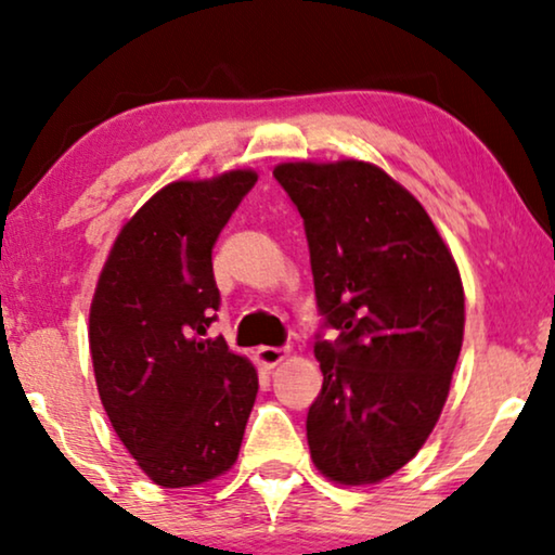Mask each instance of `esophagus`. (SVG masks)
Segmentation results:
<instances>
[{"label":"esophagus","instance_id":"obj_1","mask_svg":"<svg viewBox=\"0 0 555 555\" xmlns=\"http://www.w3.org/2000/svg\"><path fill=\"white\" fill-rule=\"evenodd\" d=\"M255 359H257V363H260V366H264V369H275L278 363H283V361L287 359V351H285V348L262 346V348H257V351H255Z\"/></svg>","mask_w":555,"mask_h":555}]
</instances>
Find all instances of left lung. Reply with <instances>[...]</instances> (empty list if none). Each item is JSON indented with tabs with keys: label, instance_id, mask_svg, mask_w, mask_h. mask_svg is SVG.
Instances as JSON below:
<instances>
[{
	"label": "left lung",
	"instance_id": "8db88e82",
	"mask_svg": "<svg viewBox=\"0 0 555 555\" xmlns=\"http://www.w3.org/2000/svg\"><path fill=\"white\" fill-rule=\"evenodd\" d=\"M272 173L300 211L318 308L338 331L315 344L310 457L331 482L376 485L422 450L444 409L465 336L457 262L382 166L285 162Z\"/></svg>",
	"mask_w": 555,
	"mask_h": 555
}]
</instances>
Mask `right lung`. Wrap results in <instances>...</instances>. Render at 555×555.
<instances>
[{"mask_svg": "<svg viewBox=\"0 0 555 555\" xmlns=\"http://www.w3.org/2000/svg\"><path fill=\"white\" fill-rule=\"evenodd\" d=\"M257 171L179 179L120 227L90 302V359L103 409L149 480L194 488L230 473L257 371L207 338L219 308L211 247Z\"/></svg>", "mask_w": 555, "mask_h": 555, "instance_id": "1", "label": "right lung"}]
</instances>
